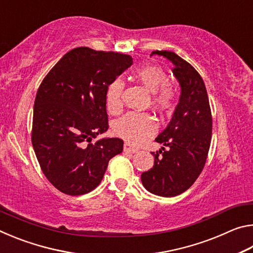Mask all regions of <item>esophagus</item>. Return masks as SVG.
I'll use <instances>...</instances> for the list:
<instances>
[{
    "instance_id": "1",
    "label": "esophagus",
    "mask_w": 253,
    "mask_h": 253,
    "mask_svg": "<svg viewBox=\"0 0 253 253\" xmlns=\"http://www.w3.org/2000/svg\"><path fill=\"white\" fill-rule=\"evenodd\" d=\"M138 149H137L136 147L131 146V145L129 143H125L124 144V152L125 153H129V154H134L136 153Z\"/></svg>"
}]
</instances>
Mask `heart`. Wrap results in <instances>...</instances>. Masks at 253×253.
<instances>
[{
  "label": "heart",
  "instance_id": "1",
  "mask_svg": "<svg viewBox=\"0 0 253 253\" xmlns=\"http://www.w3.org/2000/svg\"><path fill=\"white\" fill-rule=\"evenodd\" d=\"M132 77L152 91V104L161 113H170L177 104V90L169 81V75L161 67L146 65L132 71ZM125 84L121 78L114 79L107 87L106 106L110 114L123 110V93ZM157 130L155 118L149 113H131L114 124V132L126 142L138 145L148 139Z\"/></svg>",
  "mask_w": 253,
  "mask_h": 253
}]
</instances>
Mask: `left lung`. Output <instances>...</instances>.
Returning a JSON list of instances; mask_svg holds the SVG:
<instances>
[{
  "mask_svg": "<svg viewBox=\"0 0 253 253\" xmlns=\"http://www.w3.org/2000/svg\"><path fill=\"white\" fill-rule=\"evenodd\" d=\"M173 63L181 97L172 121L155 139L169 146L158 152L154 166L142 174L144 187L153 194L172 198L190 188L203 170L212 137V114L204 81L194 67L172 51L156 50Z\"/></svg>",
  "mask_w": 253,
  "mask_h": 253,
  "instance_id": "obj_1",
  "label": "left lung"
}]
</instances>
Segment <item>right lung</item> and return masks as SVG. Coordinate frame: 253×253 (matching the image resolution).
<instances>
[{
    "mask_svg": "<svg viewBox=\"0 0 253 253\" xmlns=\"http://www.w3.org/2000/svg\"><path fill=\"white\" fill-rule=\"evenodd\" d=\"M132 63L129 54L72 49L55 63L38 89L31 139L42 172L60 192L83 195L99 185L121 138L92 142L108 129V84Z\"/></svg>",
    "mask_w": 253,
    "mask_h": 253,
    "instance_id": "obj_1",
    "label": "right lung"
}]
</instances>
